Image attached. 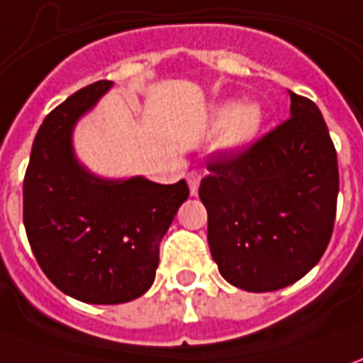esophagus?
I'll return each instance as SVG.
<instances>
[{
  "label": "esophagus",
  "instance_id": "1",
  "mask_svg": "<svg viewBox=\"0 0 363 363\" xmlns=\"http://www.w3.org/2000/svg\"><path fill=\"white\" fill-rule=\"evenodd\" d=\"M186 182H189V189H191V194L194 196L199 192V184H201V172L191 171L186 174Z\"/></svg>",
  "mask_w": 363,
  "mask_h": 363
}]
</instances>
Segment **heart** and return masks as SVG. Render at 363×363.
<instances>
[{"label": "heart", "instance_id": "1", "mask_svg": "<svg viewBox=\"0 0 363 363\" xmlns=\"http://www.w3.org/2000/svg\"><path fill=\"white\" fill-rule=\"evenodd\" d=\"M262 123V111L256 103H226L214 113V125H224V145L228 149H240L256 137Z\"/></svg>", "mask_w": 363, "mask_h": 363}]
</instances>
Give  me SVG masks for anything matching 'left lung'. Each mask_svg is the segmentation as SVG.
<instances>
[{"label": "left lung", "instance_id": "left-lung-1", "mask_svg": "<svg viewBox=\"0 0 363 363\" xmlns=\"http://www.w3.org/2000/svg\"><path fill=\"white\" fill-rule=\"evenodd\" d=\"M290 115L250 147L213 155L199 196L226 282L246 292L294 284L320 262L336 220L337 155L314 101L290 91Z\"/></svg>", "mask_w": 363, "mask_h": 363}]
</instances>
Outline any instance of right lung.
<instances>
[{"label":"right lung","instance_id":"right-lung-1","mask_svg":"<svg viewBox=\"0 0 363 363\" xmlns=\"http://www.w3.org/2000/svg\"><path fill=\"white\" fill-rule=\"evenodd\" d=\"M111 87L91 83L47 115L23 179V224L37 264L87 304H123L149 290L162 236L189 196L186 181H105L79 164L73 127Z\"/></svg>","mask_w":363,"mask_h":363}]
</instances>
